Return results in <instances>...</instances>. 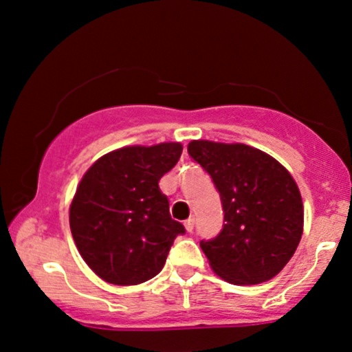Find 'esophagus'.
I'll return each instance as SVG.
<instances>
[{
	"instance_id": "obj_1",
	"label": "esophagus",
	"mask_w": 352,
	"mask_h": 352,
	"mask_svg": "<svg viewBox=\"0 0 352 352\" xmlns=\"http://www.w3.org/2000/svg\"><path fill=\"white\" fill-rule=\"evenodd\" d=\"M193 227H195V218L190 217L188 220H185V228H187L188 233L193 232Z\"/></svg>"
}]
</instances>
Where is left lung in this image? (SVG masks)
<instances>
[{
  "label": "left lung",
  "mask_w": 352,
  "mask_h": 352,
  "mask_svg": "<svg viewBox=\"0 0 352 352\" xmlns=\"http://www.w3.org/2000/svg\"><path fill=\"white\" fill-rule=\"evenodd\" d=\"M188 153L210 173L225 213L220 233L200 241L212 270L233 285L272 280L302 235L296 182L273 157L245 144L192 140Z\"/></svg>",
  "instance_id": "obj_1"
}]
</instances>
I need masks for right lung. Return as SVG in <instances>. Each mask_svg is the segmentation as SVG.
<instances>
[{
	"mask_svg": "<svg viewBox=\"0 0 352 352\" xmlns=\"http://www.w3.org/2000/svg\"><path fill=\"white\" fill-rule=\"evenodd\" d=\"M180 155L177 142L124 147L100 157L82 177L69 208L71 233L104 281L125 286L151 280L185 233L159 188Z\"/></svg>",
	"mask_w": 352,
	"mask_h": 352,
	"instance_id": "right-lung-1",
	"label": "right lung"
}]
</instances>
